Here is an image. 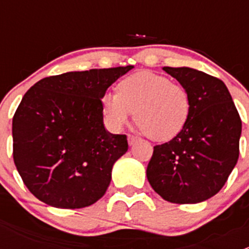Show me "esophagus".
<instances>
[{"label": "esophagus", "instance_id": "obj_1", "mask_svg": "<svg viewBox=\"0 0 249 249\" xmlns=\"http://www.w3.org/2000/svg\"><path fill=\"white\" fill-rule=\"evenodd\" d=\"M137 141H139V139H137L136 136H132V135H129V136H127V142H129V145H134Z\"/></svg>", "mask_w": 249, "mask_h": 249}]
</instances>
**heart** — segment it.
Instances as JSON below:
<instances>
[{
    "label": "heart",
    "mask_w": 249,
    "mask_h": 249,
    "mask_svg": "<svg viewBox=\"0 0 249 249\" xmlns=\"http://www.w3.org/2000/svg\"><path fill=\"white\" fill-rule=\"evenodd\" d=\"M105 122L114 131L135 119L153 141L175 139L189 118L190 101L187 90L167 77L142 71L124 78L117 94L107 92L101 99Z\"/></svg>",
    "instance_id": "b5f03b06"
}]
</instances>
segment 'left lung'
Listing matches in <instances>:
<instances>
[{
	"instance_id": "8db88e82",
	"label": "left lung",
	"mask_w": 249,
	"mask_h": 249,
	"mask_svg": "<svg viewBox=\"0 0 249 249\" xmlns=\"http://www.w3.org/2000/svg\"><path fill=\"white\" fill-rule=\"evenodd\" d=\"M189 95L182 131L155 145L147 178L155 193L172 203H199L223 188L237 162L240 115L227 85L190 67H162Z\"/></svg>"
}]
</instances>
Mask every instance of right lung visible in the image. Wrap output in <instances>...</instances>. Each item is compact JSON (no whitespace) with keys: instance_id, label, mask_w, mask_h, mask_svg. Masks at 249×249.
<instances>
[{"instance_id":"add662e5","label":"right lung","mask_w":249,"mask_h":249,"mask_svg":"<svg viewBox=\"0 0 249 249\" xmlns=\"http://www.w3.org/2000/svg\"><path fill=\"white\" fill-rule=\"evenodd\" d=\"M134 66L66 72L37 82L13 118V158L27 189L57 208L87 207L106 193L125 135L107 131L101 99Z\"/></svg>"}]
</instances>
